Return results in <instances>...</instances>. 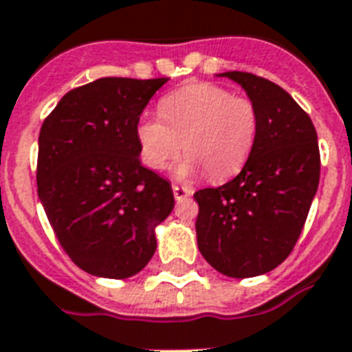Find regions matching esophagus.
<instances>
[{
	"label": "esophagus",
	"mask_w": 352,
	"mask_h": 352,
	"mask_svg": "<svg viewBox=\"0 0 352 352\" xmlns=\"http://www.w3.org/2000/svg\"><path fill=\"white\" fill-rule=\"evenodd\" d=\"M173 192L176 199H185V198H189L190 194H192V189L187 187V185H173Z\"/></svg>",
	"instance_id": "1"
}]
</instances>
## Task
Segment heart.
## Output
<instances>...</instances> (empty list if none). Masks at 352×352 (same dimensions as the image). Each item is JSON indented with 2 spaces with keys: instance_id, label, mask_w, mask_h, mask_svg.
Wrapping results in <instances>:
<instances>
[{
  "instance_id": "obj_1",
  "label": "heart",
  "mask_w": 352,
  "mask_h": 352,
  "mask_svg": "<svg viewBox=\"0 0 352 352\" xmlns=\"http://www.w3.org/2000/svg\"><path fill=\"white\" fill-rule=\"evenodd\" d=\"M162 118H142L136 127L142 158L151 168H165L184 148L176 174L185 178L204 170L221 182L249 160L258 134V109L249 98L227 89L196 83L170 92L160 103Z\"/></svg>"
}]
</instances>
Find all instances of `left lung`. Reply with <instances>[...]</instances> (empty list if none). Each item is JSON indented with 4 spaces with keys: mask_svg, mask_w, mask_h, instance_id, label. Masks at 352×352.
<instances>
[{
    "mask_svg": "<svg viewBox=\"0 0 352 352\" xmlns=\"http://www.w3.org/2000/svg\"><path fill=\"white\" fill-rule=\"evenodd\" d=\"M258 109V134L241 173L194 192L198 249L216 271L252 278L276 269L296 245L320 184L318 136L311 118L272 81L230 70Z\"/></svg>",
    "mask_w": 352,
    "mask_h": 352,
    "instance_id": "8db88e82",
    "label": "left lung"
}]
</instances>
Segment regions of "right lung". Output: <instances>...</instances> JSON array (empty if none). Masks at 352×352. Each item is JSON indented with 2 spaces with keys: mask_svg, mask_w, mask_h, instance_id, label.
<instances>
[{
  "mask_svg": "<svg viewBox=\"0 0 352 352\" xmlns=\"http://www.w3.org/2000/svg\"><path fill=\"white\" fill-rule=\"evenodd\" d=\"M168 78H100L67 92L38 140V196L54 234L92 276L123 280L147 265L173 187L143 167L136 127Z\"/></svg>",
  "mask_w": 352,
  "mask_h": 352,
  "instance_id": "1",
  "label": "right lung"
}]
</instances>
